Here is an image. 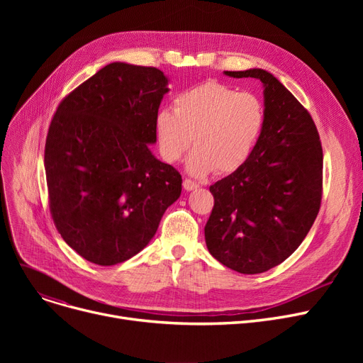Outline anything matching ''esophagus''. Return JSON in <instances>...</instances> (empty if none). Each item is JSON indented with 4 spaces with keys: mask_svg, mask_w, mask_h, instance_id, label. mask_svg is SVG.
Masks as SVG:
<instances>
[{
    "mask_svg": "<svg viewBox=\"0 0 363 363\" xmlns=\"http://www.w3.org/2000/svg\"><path fill=\"white\" fill-rule=\"evenodd\" d=\"M184 188L186 189V191H193V189H197V188H199V184L194 182V181H191V179L185 178V179H184Z\"/></svg>",
    "mask_w": 363,
    "mask_h": 363,
    "instance_id": "34e87169",
    "label": "esophagus"
}]
</instances>
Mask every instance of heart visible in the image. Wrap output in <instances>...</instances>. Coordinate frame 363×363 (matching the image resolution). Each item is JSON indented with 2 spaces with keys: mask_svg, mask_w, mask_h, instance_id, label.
<instances>
[{
  "mask_svg": "<svg viewBox=\"0 0 363 363\" xmlns=\"http://www.w3.org/2000/svg\"><path fill=\"white\" fill-rule=\"evenodd\" d=\"M266 123L263 101L252 92L208 81L177 95L175 110H160L156 133L162 155L179 160L196 143L188 172L231 174L250 157ZM196 138H194V135Z\"/></svg>",
  "mask_w": 363,
  "mask_h": 363,
  "instance_id": "heart-1",
  "label": "heart"
}]
</instances>
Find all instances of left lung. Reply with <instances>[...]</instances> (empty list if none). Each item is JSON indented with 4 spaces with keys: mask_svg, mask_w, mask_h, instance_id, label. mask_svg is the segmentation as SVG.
Listing matches in <instances>:
<instances>
[{
    "mask_svg": "<svg viewBox=\"0 0 363 363\" xmlns=\"http://www.w3.org/2000/svg\"><path fill=\"white\" fill-rule=\"evenodd\" d=\"M263 86L266 123L250 157L211 186L204 226L211 255L240 274H262L291 256L322 200V145L311 113L263 69L225 72Z\"/></svg>",
    "mask_w": 363,
    "mask_h": 363,
    "instance_id": "8db88e82",
    "label": "left lung"
}]
</instances>
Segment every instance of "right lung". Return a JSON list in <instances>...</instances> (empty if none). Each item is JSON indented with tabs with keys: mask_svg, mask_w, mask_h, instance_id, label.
Wrapping results in <instances>:
<instances>
[{
	"mask_svg": "<svg viewBox=\"0 0 363 363\" xmlns=\"http://www.w3.org/2000/svg\"><path fill=\"white\" fill-rule=\"evenodd\" d=\"M167 78L110 63L62 100L45 141L50 212L57 231L91 263L140 253L182 189L179 172L151 155Z\"/></svg>",
	"mask_w": 363,
	"mask_h": 363,
	"instance_id": "add662e5",
	"label": "right lung"
}]
</instances>
